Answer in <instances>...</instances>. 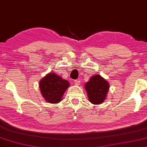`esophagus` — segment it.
Segmentation results:
<instances>
[{"label":"esophagus","mask_w":147,"mask_h":147,"mask_svg":"<svg viewBox=\"0 0 147 147\" xmlns=\"http://www.w3.org/2000/svg\"><path fill=\"white\" fill-rule=\"evenodd\" d=\"M80 80L79 79H76V80H75V81H74V83H75V85H77V86H79V85H80Z\"/></svg>","instance_id":"34e87169"}]
</instances>
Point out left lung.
<instances>
[{"label":"left lung","mask_w":147,"mask_h":147,"mask_svg":"<svg viewBox=\"0 0 147 147\" xmlns=\"http://www.w3.org/2000/svg\"><path fill=\"white\" fill-rule=\"evenodd\" d=\"M109 85L100 75L92 76L85 84L88 100L92 104L98 105L105 100L109 91Z\"/></svg>","instance_id":"1"}]
</instances>
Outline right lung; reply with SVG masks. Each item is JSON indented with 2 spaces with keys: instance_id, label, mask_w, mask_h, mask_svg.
I'll list each match as a JSON object with an SVG mask.
<instances>
[{
  "instance_id": "right-lung-1",
  "label": "right lung",
  "mask_w": 147,
  "mask_h": 147,
  "mask_svg": "<svg viewBox=\"0 0 147 147\" xmlns=\"http://www.w3.org/2000/svg\"><path fill=\"white\" fill-rule=\"evenodd\" d=\"M69 86L68 81L53 72L47 74L39 83L42 96L50 103H57L61 101Z\"/></svg>"
}]
</instances>
